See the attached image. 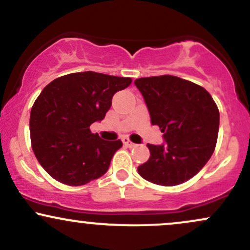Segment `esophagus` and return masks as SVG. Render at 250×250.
<instances>
[{
	"label": "esophagus",
	"mask_w": 250,
	"mask_h": 250,
	"mask_svg": "<svg viewBox=\"0 0 250 250\" xmlns=\"http://www.w3.org/2000/svg\"><path fill=\"white\" fill-rule=\"evenodd\" d=\"M122 142H123V145L125 146V147H129V148L136 147V145H135V143L131 142L130 140L128 139V137H123V139H122Z\"/></svg>",
	"instance_id": "34e87169"
}]
</instances>
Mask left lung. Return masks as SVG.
<instances>
[{
    "label": "left lung",
    "instance_id": "left-lung-1",
    "mask_svg": "<svg viewBox=\"0 0 250 250\" xmlns=\"http://www.w3.org/2000/svg\"><path fill=\"white\" fill-rule=\"evenodd\" d=\"M153 125L163 133V145H147L150 157L137 170L155 185L177 186L195 176L214 153L220 113L210 94L177 76L135 80Z\"/></svg>",
    "mask_w": 250,
    "mask_h": 250
}]
</instances>
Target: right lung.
<instances>
[{"label": "right lung", "mask_w": 250, "mask_h": 250, "mask_svg": "<svg viewBox=\"0 0 250 250\" xmlns=\"http://www.w3.org/2000/svg\"><path fill=\"white\" fill-rule=\"evenodd\" d=\"M130 77L83 71L57 77L37 97L30 113L31 147L53 179L82 186L107 173L121 140L105 141L90 125L102 121L114 94Z\"/></svg>", "instance_id": "right-lung-1"}]
</instances>
